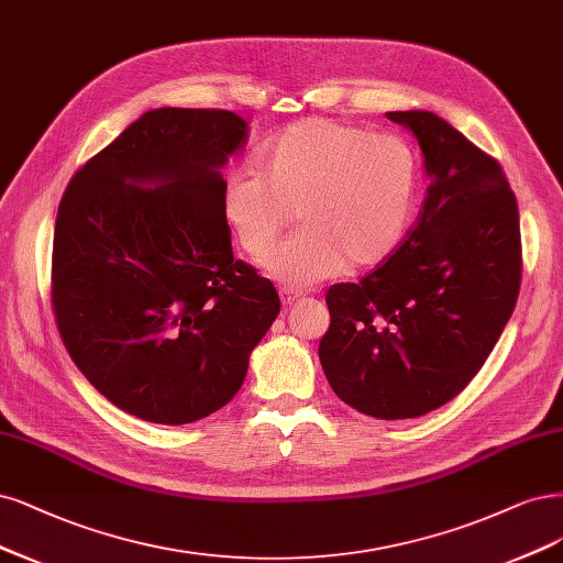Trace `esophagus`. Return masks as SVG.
Wrapping results in <instances>:
<instances>
[{
	"label": "esophagus",
	"instance_id": "1",
	"mask_svg": "<svg viewBox=\"0 0 563 563\" xmlns=\"http://www.w3.org/2000/svg\"><path fill=\"white\" fill-rule=\"evenodd\" d=\"M279 298H282V302L286 307H290V305H296L302 298V294H300V290H294V288H282L279 290Z\"/></svg>",
	"mask_w": 563,
	"mask_h": 563
}]
</instances>
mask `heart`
I'll list each match as a JSON object with an SVG mask.
<instances>
[{"label":"heart","instance_id":"1","mask_svg":"<svg viewBox=\"0 0 563 563\" xmlns=\"http://www.w3.org/2000/svg\"><path fill=\"white\" fill-rule=\"evenodd\" d=\"M256 167L225 174L219 209L238 246L256 261L295 209L301 228L263 261L290 288L323 282L344 265L386 261L410 228L417 158L394 134L309 119L263 144Z\"/></svg>","mask_w":563,"mask_h":563}]
</instances>
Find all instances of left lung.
<instances>
[{
    "label": "left lung",
    "mask_w": 563,
    "mask_h": 563,
    "mask_svg": "<svg viewBox=\"0 0 563 563\" xmlns=\"http://www.w3.org/2000/svg\"><path fill=\"white\" fill-rule=\"evenodd\" d=\"M423 153L417 223L358 284H333L319 361L340 400L375 419L450 402L492 354L521 282L515 192L498 161L431 111H389Z\"/></svg>",
    "instance_id": "8db88e82"
}]
</instances>
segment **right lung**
Here are the masks:
<instances>
[{
  "instance_id": "1",
  "label": "right lung",
  "mask_w": 563,
  "mask_h": 563,
  "mask_svg": "<svg viewBox=\"0 0 563 563\" xmlns=\"http://www.w3.org/2000/svg\"><path fill=\"white\" fill-rule=\"evenodd\" d=\"M223 109H151L74 174L57 207L51 298L76 367L107 400L179 426L240 391L279 314L232 258L221 167L246 144Z\"/></svg>"
}]
</instances>
